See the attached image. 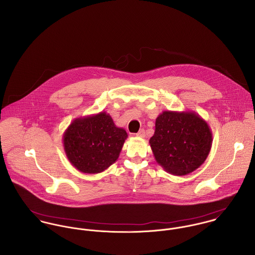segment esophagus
Here are the masks:
<instances>
[{"label":"esophagus","mask_w":255,"mask_h":255,"mask_svg":"<svg viewBox=\"0 0 255 255\" xmlns=\"http://www.w3.org/2000/svg\"><path fill=\"white\" fill-rule=\"evenodd\" d=\"M135 136H136V137L144 138V137H145V131H144V129H140L137 133H135Z\"/></svg>","instance_id":"34e87169"}]
</instances>
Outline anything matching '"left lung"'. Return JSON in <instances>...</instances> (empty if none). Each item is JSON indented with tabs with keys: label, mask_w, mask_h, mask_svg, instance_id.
Listing matches in <instances>:
<instances>
[{
	"label": "left lung",
	"mask_w": 255,
	"mask_h": 255,
	"mask_svg": "<svg viewBox=\"0 0 255 255\" xmlns=\"http://www.w3.org/2000/svg\"><path fill=\"white\" fill-rule=\"evenodd\" d=\"M149 143L156 162L166 172L184 176L206 160L212 145V131L195 112L164 111L156 119Z\"/></svg>",
	"instance_id": "obj_1"
}]
</instances>
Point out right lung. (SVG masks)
Listing matches in <instances>:
<instances>
[{"label":"right lung","mask_w":255,"mask_h":255,"mask_svg":"<svg viewBox=\"0 0 255 255\" xmlns=\"http://www.w3.org/2000/svg\"><path fill=\"white\" fill-rule=\"evenodd\" d=\"M127 131L118 128L106 112L74 119L64 132L66 155L81 173L99 174L114 164L122 151Z\"/></svg>","instance_id":"right-lung-1"}]
</instances>
